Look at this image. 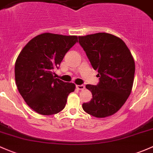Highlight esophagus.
Instances as JSON below:
<instances>
[{
    "instance_id": "esophagus-1",
    "label": "esophagus",
    "mask_w": 153,
    "mask_h": 153,
    "mask_svg": "<svg viewBox=\"0 0 153 153\" xmlns=\"http://www.w3.org/2000/svg\"><path fill=\"white\" fill-rule=\"evenodd\" d=\"M76 88L79 90H83L85 89V86L83 85H76Z\"/></svg>"
}]
</instances>
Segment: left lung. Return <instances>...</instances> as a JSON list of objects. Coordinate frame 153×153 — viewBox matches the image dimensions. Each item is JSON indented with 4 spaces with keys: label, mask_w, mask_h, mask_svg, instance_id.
Listing matches in <instances>:
<instances>
[{
    "label": "left lung",
    "mask_w": 153,
    "mask_h": 153,
    "mask_svg": "<svg viewBox=\"0 0 153 153\" xmlns=\"http://www.w3.org/2000/svg\"><path fill=\"white\" fill-rule=\"evenodd\" d=\"M79 43L100 77L97 85H86L93 98L83 103V109L98 118L113 115L126 103L132 90L134 57L126 43L112 34L98 33L79 36Z\"/></svg>",
    "instance_id": "8db88e82"
}]
</instances>
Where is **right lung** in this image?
<instances>
[{"label": "right lung", "mask_w": 153, "mask_h": 153, "mask_svg": "<svg viewBox=\"0 0 153 153\" xmlns=\"http://www.w3.org/2000/svg\"><path fill=\"white\" fill-rule=\"evenodd\" d=\"M78 42L76 36L51 33L38 35L23 47L14 67L17 89L27 106L36 112L51 115L65 107L74 83L55 78L65 53Z\"/></svg>", "instance_id": "add662e5"}]
</instances>
